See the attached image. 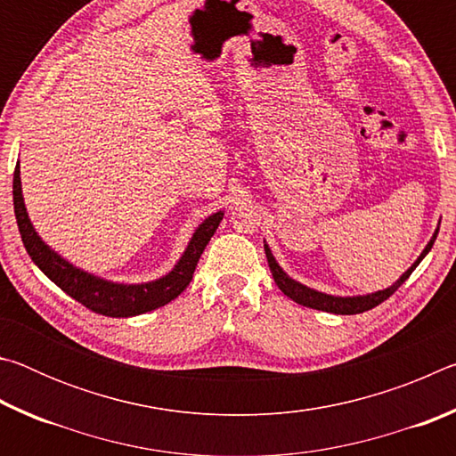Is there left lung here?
Returning a JSON list of instances; mask_svg holds the SVG:
<instances>
[{"label":"left lung","instance_id":"8db88e82","mask_svg":"<svg viewBox=\"0 0 456 456\" xmlns=\"http://www.w3.org/2000/svg\"><path fill=\"white\" fill-rule=\"evenodd\" d=\"M438 235V231H435V235H432L430 243L427 245V249L422 251V256L416 259V264L408 269V272L400 277V280L392 285L388 289H382V291H376V293H370V296H358V297H334V296H326V293H320L315 289L305 288V285L293 281L289 275L283 273V269L277 265V261L273 259L272 251H269V247H265V256H267V264L269 269H272V275L277 283V288H280L285 296L291 297L293 302H297L299 305H305V307H312V310H322V312H330V314H339V315H354V314H362V312H368L376 307L378 304H382L384 299H388L392 293H395L400 285H403L411 273L416 269V265L420 264L424 259V256L430 251V247L435 245V239Z\"/></svg>","mask_w":456,"mask_h":456}]
</instances>
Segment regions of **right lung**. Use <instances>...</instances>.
<instances>
[{
	"mask_svg": "<svg viewBox=\"0 0 456 456\" xmlns=\"http://www.w3.org/2000/svg\"><path fill=\"white\" fill-rule=\"evenodd\" d=\"M13 211L15 219H18L21 241H24L28 256L32 257L34 264L40 267L61 291H66L68 296L74 297L76 302L88 307L90 312L108 315V318H130V315H141L144 312L157 310V307L168 304L176 296H181L191 283L199 259L203 256L207 243L211 241L213 233L217 231L223 219L221 211L215 213L195 231L184 256L181 257L179 264L175 265L173 272L165 275L163 280L141 285H120L98 280L94 275L80 272V269H76L74 265L68 264V261L56 256V253L37 237L32 223L28 219L24 197H21L20 163L15 165L13 171Z\"/></svg>",
	"mask_w": 456,
	"mask_h": 456,
	"instance_id": "obj_1",
	"label": "right lung"
}]
</instances>
